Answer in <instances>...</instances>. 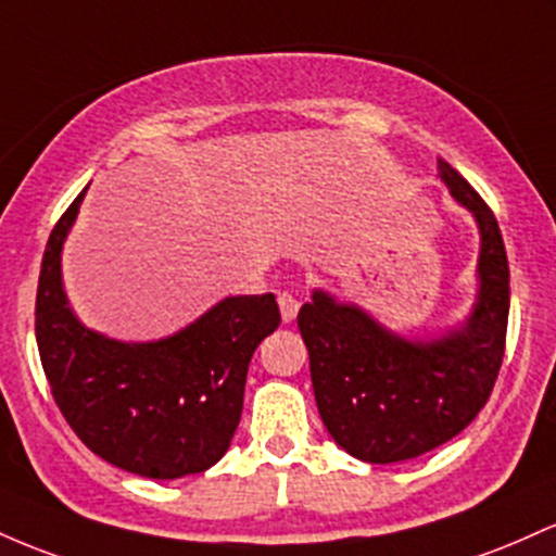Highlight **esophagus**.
<instances>
[{
    "mask_svg": "<svg viewBox=\"0 0 556 556\" xmlns=\"http://www.w3.org/2000/svg\"><path fill=\"white\" fill-rule=\"evenodd\" d=\"M278 307H280V317H283L286 323H291L296 317L299 307H302V302H299L296 294H289V291H283V294H278Z\"/></svg>",
    "mask_w": 556,
    "mask_h": 556,
    "instance_id": "34e87169",
    "label": "esophagus"
}]
</instances>
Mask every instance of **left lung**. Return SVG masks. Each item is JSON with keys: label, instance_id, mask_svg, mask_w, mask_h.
Returning a JSON list of instances; mask_svg holds the SVG:
<instances>
[{"label": "left lung", "instance_id": "left-lung-1", "mask_svg": "<svg viewBox=\"0 0 556 556\" xmlns=\"http://www.w3.org/2000/svg\"><path fill=\"white\" fill-rule=\"evenodd\" d=\"M439 170L480 230V289L465 326L435 341H407L326 291H315L296 317L323 422L362 463H402L454 439L485 407L504 359L509 262L502 230L446 160Z\"/></svg>", "mask_w": 556, "mask_h": 556}]
</instances>
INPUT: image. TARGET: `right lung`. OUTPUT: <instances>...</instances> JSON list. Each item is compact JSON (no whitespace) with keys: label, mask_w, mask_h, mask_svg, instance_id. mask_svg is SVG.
<instances>
[{"label":"right lung","mask_w":556,"mask_h":556,"mask_svg":"<svg viewBox=\"0 0 556 556\" xmlns=\"http://www.w3.org/2000/svg\"><path fill=\"white\" fill-rule=\"evenodd\" d=\"M86 189L49 233L36 291V344L67 426L121 470L173 480L228 452L254 349L278 328L273 294L228 296L197 323L149 344L80 326L62 289L60 254Z\"/></svg>","instance_id":"right-lung-1"}]
</instances>
